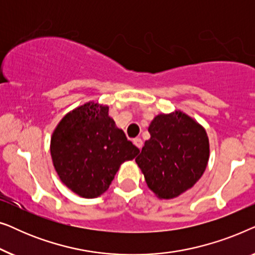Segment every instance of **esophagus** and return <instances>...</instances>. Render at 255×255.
Here are the masks:
<instances>
[{"instance_id": "obj_1", "label": "esophagus", "mask_w": 255, "mask_h": 255, "mask_svg": "<svg viewBox=\"0 0 255 255\" xmlns=\"http://www.w3.org/2000/svg\"><path fill=\"white\" fill-rule=\"evenodd\" d=\"M133 144L137 146V147L139 148V149H141V147H142V140L140 138H135V139H133Z\"/></svg>"}]
</instances>
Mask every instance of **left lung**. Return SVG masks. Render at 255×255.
Wrapping results in <instances>:
<instances>
[{
  "label": "left lung",
  "instance_id": "obj_1",
  "mask_svg": "<svg viewBox=\"0 0 255 255\" xmlns=\"http://www.w3.org/2000/svg\"><path fill=\"white\" fill-rule=\"evenodd\" d=\"M135 162L145 182L160 200H172L195 186L210 156L205 128L181 110L159 114L148 127Z\"/></svg>",
  "mask_w": 255,
  "mask_h": 255
}]
</instances>
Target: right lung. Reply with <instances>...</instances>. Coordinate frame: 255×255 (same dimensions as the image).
Instances as JSON below:
<instances>
[{"instance_id":"1","label":"right lung","mask_w":255,"mask_h":255,"mask_svg":"<svg viewBox=\"0 0 255 255\" xmlns=\"http://www.w3.org/2000/svg\"><path fill=\"white\" fill-rule=\"evenodd\" d=\"M50 151L59 179L83 198L109 189L122 163L139 148L109 116V107L89 101L66 114L51 137Z\"/></svg>"}]
</instances>
